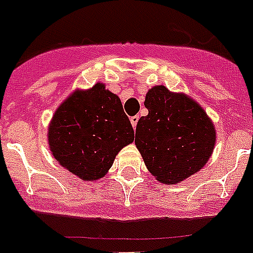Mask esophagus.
I'll list each match as a JSON object with an SVG mask.
<instances>
[{
	"label": "esophagus",
	"instance_id": "obj_1",
	"mask_svg": "<svg viewBox=\"0 0 253 253\" xmlns=\"http://www.w3.org/2000/svg\"><path fill=\"white\" fill-rule=\"evenodd\" d=\"M131 125H132V127H133V130H135V128H136V125H137V121H139V116H133V117H131Z\"/></svg>",
	"mask_w": 253,
	"mask_h": 253
}]
</instances>
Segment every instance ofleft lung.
Segmentation results:
<instances>
[{"mask_svg":"<svg viewBox=\"0 0 253 253\" xmlns=\"http://www.w3.org/2000/svg\"><path fill=\"white\" fill-rule=\"evenodd\" d=\"M148 116L136 125L135 144L159 182L179 184L206 166L216 144V128L194 99L154 86L146 92Z\"/></svg>","mask_w":253,"mask_h":253,"instance_id":"1","label":"left lung"}]
</instances>
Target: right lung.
I'll return each instance as SVG.
<instances>
[{"instance_id":"1","label":"right lung","mask_w":253,"mask_h":253,"mask_svg":"<svg viewBox=\"0 0 253 253\" xmlns=\"http://www.w3.org/2000/svg\"><path fill=\"white\" fill-rule=\"evenodd\" d=\"M50 152L61 167L84 181L107 175L116 156L133 141L121 99L99 82L74 90L48 123Z\"/></svg>"}]
</instances>
